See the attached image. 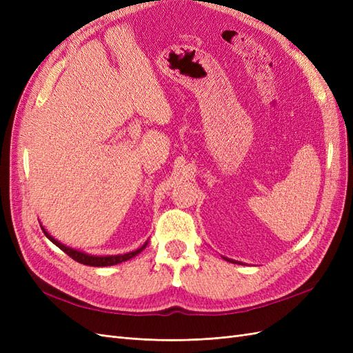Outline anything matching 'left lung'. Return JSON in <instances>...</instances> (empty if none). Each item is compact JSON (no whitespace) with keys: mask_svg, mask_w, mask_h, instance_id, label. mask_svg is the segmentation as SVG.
<instances>
[{"mask_svg":"<svg viewBox=\"0 0 353 353\" xmlns=\"http://www.w3.org/2000/svg\"><path fill=\"white\" fill-rule=\"evenodd\" d=\"M225 261H228V262H232V263H240V262H237V261H232V259H228V258H223Z\"/></svg>","mask_w":353,"mask_h":353,"instance_id":"1","label":"left lung"}]
</instances>
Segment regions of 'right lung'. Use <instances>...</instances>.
<instances>
[{"mask_svg": "<svg viewBox=\"0 0 353 353\" xmlns=\"http://www.w3.org/2000/svg\"><path fill=\"white\" fill-rule=\"evenodd\" d=\"M42 231H44L46 237L51 241L54 243L59 249H61L63 252H65L66 254H69L70 258L73 261H77L79 263H83V265H90V266H112V265H116V263H122L125 261H130L132 259L134 256H137L138 253H141L145 245L148 244V240L141 245V248H138L137 250L134 252H128V253H123V254H108V256H97V254H90V253H85V252H81V250H77V249H72L69 248V245L60 243L59 240H56L54 237L51 236V234L41 225Z\"/></svg>", "mask_w": 353, "mask_h": 353, "instance_id": "1", "label": "right lung"}]
</instances>
